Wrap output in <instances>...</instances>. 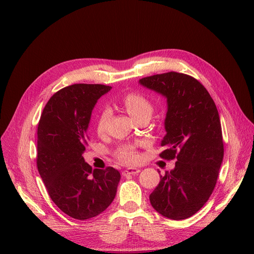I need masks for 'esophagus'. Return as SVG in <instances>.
<instances>
[{"label":"esophagus","instance_id":"1","mask_svg":"<svg viewBox=\"0 0 254 254\" xmlns=\"http://www.w3.org/2000/svg\"><path fill=\"white\" fill-rule=\"evenodd\" d=\"M140 173V170L139 168H134V167H129V168H126V170L123 172V175L124 176H130V175H136Z\"/></svg>","mask_w":254,"mask_h":254}]
</instances>
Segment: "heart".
Masks as SVG:
<instances>
[{"mask_svg":"<svg viewBox=\"0 0 254 254\" xmlns=\"http://www.w3.org/2000/svg\"><path fill=\"white\" fill-rule=\"evenodd\" d=\"M122 102L127 112L131 115L134 120L137 118L144 117V115H148V117H150V114L152 113L153 107L151 102L149 101V98L146 97L142 93H139V92H129V93H127L123 97ZM109 117L110 115L108 110H103L99 113L95 124V129L98 134H103L106 132ZM115 155H117V158L121 162L126 164H133L139 160V153H137L133 146L130 145L124 146V147L118 149Z\"/></svg>","mask_w":254,"mask_h":254,"instance_id":"1","label":"heart"}]
</instances>
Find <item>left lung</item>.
<instances>
[{
	"mask_svg": "<svg viewBox=\"0 0 254 254\" xmlns=\"http://www.w3.org/2000/svg\"><path fill=\"white\" fill-rule=\"evenodd\" d=\"M139 82L166 98V134L160 157L177 159L174 170L161 176L149 196L150 203L164 217L189 218L213 193L224 159L216 105L202 84L187 74H157Z\"/></svg>",
	"mask_w": 254,
	"mask_h": 254,
	"instance_id": "left-lung-1",
	"label": "left lung"
}]
</instances>
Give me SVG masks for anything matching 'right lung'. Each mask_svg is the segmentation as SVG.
Returning a JSON list of instances; mask_svg holds the SVG:
<instances>
[{"instance_id":"obj_1","label":"right lung","mask_w":254,"mask_h":254,"mask_svg":"<svg viewBox=\"0 0 254 254\" xmlns=\"http://www.w3.org/2000/svg\"><path fill=\"white\" fill-rule=\"evenodd\" d=\"M111 87L76 83L54 94L38 125L37 167L52 200L72 218L103 213L117 195L121 174L113 167L92 170L82 153L98 98Z\"/></svg>"}]
</instances>
